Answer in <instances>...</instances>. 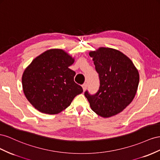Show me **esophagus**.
I'll use <instances>...</instances> for the list:
<instances>
[{
    "label": "esophagus",
    "instance_id": "esophagus-1",
    "mask_svg": "<svg viewBox=\"0 0 160 160\" xmlns=\"http://www.w3.org/2000/svg\"><path fill=\"white\" fill-rule=\"evenodd\" d=\"M82 86L83 90H84V91H85V90H86V88H87V84H86V83H84V84H82Z\"/></svg>",
    "mask_w": 160,
    "mask_h": 160
}]
</instances>
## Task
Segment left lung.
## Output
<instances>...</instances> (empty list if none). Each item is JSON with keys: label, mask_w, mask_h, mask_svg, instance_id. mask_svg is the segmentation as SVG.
I'll return each instance as SVG.
<instances>
[{"label": "left lung", "mask_w": 160, "mask_h": 160, "mask_svg": "<svg viewBox=\"0 0 160 160\" xmlns=\"http://www.w3.org/2000/svg\"><path fill=\"white\" fill-rule=\"evenodd\" d=\"M89 56L98 73L100 87L94 95L86 91L85 97L98 115L115 116L133 100L139 82L138 70L126 55L115 49L100 47Z\"/></svg>", "instance_id": "8db88e82"}]
</instances>
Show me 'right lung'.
<instances>
[{
    "label": "right lung",
    "instance_id": "obj_1",
    "mask_svg": "<svg viewBox=\"0 0 160 160\" xmlns=\"http://www.w3.org/2000/svg\"><path fill=\"white\" fill-rule=\"evenodd\" d=\"M74 58L62 49H51L36 57L22 76L25 97L41 112L56 115L70 105L83 92L70 66Z\"/></svg>",
    "mask_w": 160,
    "mask_h": 160
}]
</instances>
